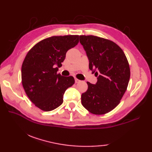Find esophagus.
I'll list each match as a JSON object with an SVG mask.
<instances>
[{"instance_id": "1", "label": "esophagus", "mask_w": 152, "mask_h": 152, "mask_svg": "<svg viewBox=\"0 0 152 152\" xmlns=\"http://www.w3.org/2000/svg\"><path fill=\"white\" fill-rule=\"evenodd\" d=\"M80 82V80H78V79H77V78H75V83H79Z\"/></svg>"}]
</instances>
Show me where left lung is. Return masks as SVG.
Instances as JSON below:
<instances>
[{"instance_id": "1", "label": "left lung", "mask_w": 152, "mask_h": 152, "mask_svg": "<svg viewBox=\"0 0 152 152\" xmlns=\"http://www.w3.org/2000/svg\"><path fill=\"white\" fill-rule=\"evenodd\" d=\"M80 42L86 51L89 69L97 76L96 84L87 82L88 88L82 93V104L93 114H105L119 104L127 90L129 64L124 51L111 40L81 35Z\"/></svg>"}]
</instances>
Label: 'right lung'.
<instances>
[{"label": "right lung", "instance_id": "right-lung-1", "mask_svg": "<svg viewBox=\"0 0 152 152\" xmlns=\"http://www.w3.org/2000/svg\"><path fill=\"white\" fill-rule=\"evenodd\" d=\"M79 42L78 35L55 36L41 40L28 51L21 66V82L31 102L43 111L57 108L66 89L74 83L72 76L57 74L66 53Z\"/></svg>", "mask_w": 152, "mask_h": 152}]
</instances>
